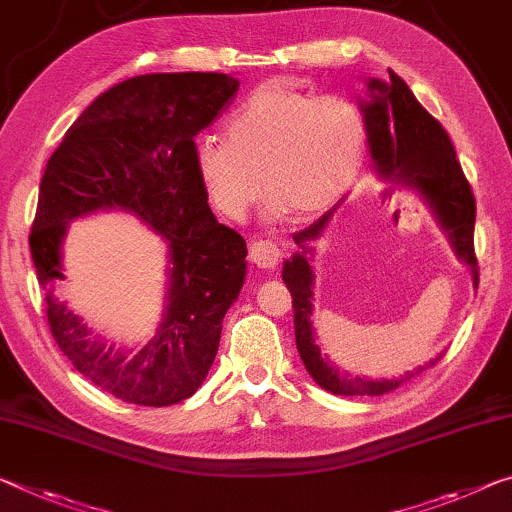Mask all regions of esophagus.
<instances>
[{"instance_id": "34e87169", "label": "esophagus", "mask_w": 512, "mask_h": 512, "mask_svg": "<svg viewBox=\"0 0 512 512\" xmlns=\"http://www.w3.org/2000/svg\"><path fill=\"white\" fill-rule=\"evenodd\" d=\"M250 259L259 269H273L282 259V248L275 241H255L250 243Z\"/></svg>"}]
</instances>
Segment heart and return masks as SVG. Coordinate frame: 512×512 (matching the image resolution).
<instances>
[{
	"label": "heart",
	"mask_w": 512,
	"mask_h": 512,
	"mask_svg": "<svg viewBox=\"0 0 512 512\" xmlns=\"http://www.w3.org/2000/svg\"><path fill=\"white\" fill-rule=\"evenodd\" d=\"M367 145L362 111L344 97L262 86L225 123V143L193 145V170L223 216L239 221L259 186L266 212L314 218L351 189ZM260 184H256V177Z\"/></svg>",
	"instance_id": "b5f03b06"
}]
</instances>
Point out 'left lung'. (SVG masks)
I'll list each match as a JSON object with an SVG mask.
<instances>
[{"mask_svg": "<svg viewBox=\"0 0 512 512\" xmlns=\"http://www.w3.org/2000/svg\"><path fill=\"white\" fill-rule=\"evenodd\" d=\"M369 100H360V111L367 125V141L373 159V168L383 180L419 191L428 207L433 209L437 221L449 234V241L456 255L472 266L474 285L478 287V262L474 253V221L476 200L449 134L444 132L440 120L428 113L408 84L389 70V79H369ZM332 212L323 214L319 221L294 234L298 253L282 266V280L291 291L294 303V328L296 346L305 369L326 392L339 396H380L392 392L403 380L415 376L408 371L394 380H369L351 378L339 373L337 367L321 358V348L314 342L312 330V285L314 271L310 255L314 241L321 237L330 221ZM440 360L437 355L426 367ZM426 367H419L424 371Z\"/></svg>", "mask_w": 512, "mask_h": 512, "instance_id": "left-lung-1", "label": "left lung"}]
</instances>
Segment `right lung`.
<instances>
[{
  "instance_id": "1",
  "label": "right lung",
  "mask_w": 512,
  "mask_h": 512,
  "mask_svg": "<svg viewBox=\"0 0 512 512\" xmlns=\"http://www.w3.org/2000/svg\"><path fill=\"white\" fill-rule=\"evenodd\" d=\"M221 72H157L104 91L75 120L40 180L29 248L52 337L75 369L127 403L164 408L198 392L214 364L223 316L246 278V241L216 221L193 170L202 129L232 102ZM132 211L169 243V305L136 356L91 336L53 296L65 276L60 243L75 217Z\"/></svg>"
}]
</instances>
